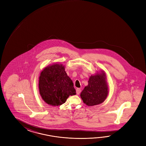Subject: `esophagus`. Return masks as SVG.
<instances>
[{"mask_svg":"<svg viewBox=\"0 0 146 146\" xmlns=\"http://www.w3.org/2000/svg\"><path fill=\"white\" fill-rule=\"evenodd\" d=\"M81 90L80 89V88H77V90H76V93H77V95H79L80 93H81Z\"/></svg>","mask_w":146,"mask_h":146,"instance_id":"esophagus-1","label":"esophagus"}]
</instances>
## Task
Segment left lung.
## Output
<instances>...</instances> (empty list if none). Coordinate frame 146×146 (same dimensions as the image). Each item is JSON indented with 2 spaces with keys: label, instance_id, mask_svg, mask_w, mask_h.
Masks as SVG:
<instances>
[{
  "label": "left lung",
  "instance_id": "obj_1",
  "mask_svg": "<svg viewBox=\"0 0 146 146\" xmlns=\"http://www.w3.org/2000/svg\"><path fill=\"white\" fill-rule=\"evenodd\" d=\"M100 74L90 76L88 84L82 91L80 96L88 106H94L101 104L108 95L106 74L104 72Z\"/></svg>",
  "mask_w": 146,
  "mask_h": 146
}]
</instances>
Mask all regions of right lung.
Wrapping results in <instances>:
<instances>
[{"label":"right lung","mask_w":146,"mask_h":146,"mask_svg":"<svg viewBox=\"0 0 146 146\" xmlns=\"http://www.w3.org/2000/svg\"><path fill=\"white\" fill-rule=\"evenodd\" d=\"M38 85L42 99L52 106H61L69 96L76 94L72 81L61 64H55L44 68L40 74Z\"/></svg>","instance_id":"1"}]
</instances>
